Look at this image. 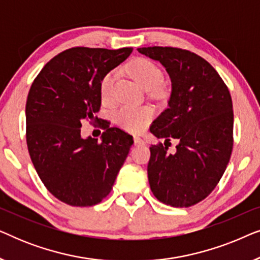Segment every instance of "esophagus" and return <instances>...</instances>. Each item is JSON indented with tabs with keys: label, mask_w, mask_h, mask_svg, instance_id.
<instances>
[{
	"label": "esophagus",
	"mask_w": 260,
	"mask_h": 260,
	"mask_svg": "<svg viewBox=\"0 0 260 260\" xmlns=\"http://www.w3.org/2000/svg\"><path fill=\"white\" fill-rule=\"evenodd\" d=\"M134 144H135V145H144L145 142H144L143 140H142L141 137L135 136V137H134Z\"/></svg>",
	"instance_id": "1"
}]
</instances>
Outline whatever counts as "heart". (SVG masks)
<instances>
[{"label": "heart", "instance_id": "heart-1", "mask_svg": "<svg viewBox=\"0 0 260 260\" xmlns=\"http://www.w3.org/2000/svg\"><path fill=\"white\" fill-rule=\"evenodd\" d=\"M129 76L137 81L144 90L150 91L152 94L162 92L163 73L161 69L150 60L137 58L130 61L126 66ZM117 79V72L111 71L106 73L101 81V95L104 102H110L113 95V88ZM154 117V111L149 106H123L116 112V123L122 129L129 133H141L144 130Z\"/></svg>", "mask_w": 260, "mask_h": 260}]
</instances>
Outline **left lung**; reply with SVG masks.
Returning a JSON list of instances; mask_svg holds the SVG:
<instances>
[{"label": "left lung", "mask_w": 260, "mask_h": 260, "mask_svg": "<svg viewBox=\"0 0 260 260\" xmlns=\"http://www.w3.org/2000/svg\"><path fill=\"white\" fill-rule=\"evenodd\" d=\"M169 74L172 93L150 133L179 141L175 154L151 145L148 179L156 199L173 207H189L211 194L225 173L233 148V105L230 91L209 62L173 47H142Z\"/></svg>", "instance_id": "8db88e82"}]
</instances>
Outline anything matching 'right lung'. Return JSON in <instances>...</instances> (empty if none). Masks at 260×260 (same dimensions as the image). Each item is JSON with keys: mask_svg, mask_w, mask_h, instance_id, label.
I'll use <instances>...</instances> for the list:
<instances>
[{"mask_svg": "<svg viewBox=\"0 0 260 260\" xmlns=\"http://www.w3.org/2000/svg\"><path fill=\"white\" fill-rule=\"evenodd\" d=\"M133 48L74 47L46 63L26 103V138L30 159L49 193L87 207L109 195L133 145V136L109 127L101 142L80 134L85 119L97 118L101 81Z\"/></svg>", "mask_w": 260, "mask_h": 260, "instance_id": "add662e5", "label": "right lung"}]
</instances>
